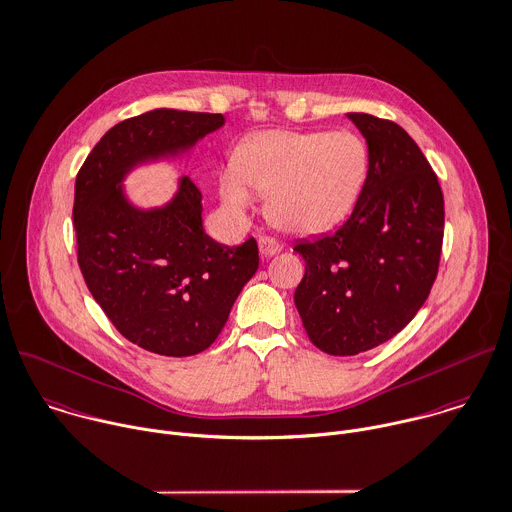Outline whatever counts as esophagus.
Wrapping results in <instances>:
<instances>
[{"mask_svg": "<svg viewBox=\"0 0 512 512\" xmlns=\"http://www.w3.org/2000/svg\"><path fill=\"white\" fill-rule=\"evenodd\" d=\"M281 249H283V245L279 241L271 239V237H261L259 239V253H261L263 259H269V257L277 255Z\"/></svg>", "mask_w": 512, "mask_h": 512, "instance_id": "34e87169", "label": "esophagus"}]
</instances>
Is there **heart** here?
<instances>
[{
    "mask_svg": "<svg viewBox=\"0 0 512 512\" xmlns=\"http://www.w3.org/2000/svg\"><path fill=\"white\" fill-rule=\"evenodd\" d=\"M369 171V149L353 131H261L247 137L235 167L219 177L227 211L243 215L255 191L267 195L273 225L295 235H321L355 209Z\"/></svg>",
    "mask_w": 512,
    "mask_h": 512,
    "instance_id": "obj_1",
    "label": "heart"
}]
</instances>
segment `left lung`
<instances>
[{"instance_id":"8db88e82","label":"left lung","mask_w":512,"mask_h":512,"mask_svg":"<svg viewBox=\"0 0 512 512\" xmlns=\"http://www.w3.org/2000/svg\"><path fill=\"white\" fill-rule=\"evenodd\" d=\"M369 149L363 193L333 235L295 251L305 277L295 305L315 347L359 355L403 331L427 301L437 277L445 199L413 137L397 123L347 113Z\"/></svg>"}]
</instances>
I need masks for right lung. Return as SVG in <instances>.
Here are the masks:
<instances>
[{
    "mask_svg": "<svg viewBox=\"0 0 512 512\" xmlns=\"http://www.w3.org/2000/svg\"><path fill=\"white\" fill-rule=\"evenodd\" d=\"M223 125L221 113H141L113 125L75 179L73 229L87 289L127 341L157 355L191 357L219 337L259 251L253 237L227 247L205 233L203 197L187 175L159 207L135 205L123 181L141 165L189 155Z\"/></svg>",
    "mask_w": 512,
    "mask_h": 512,
    "instance_id": "1",
    "label": "right lung"
}]
</instances>
